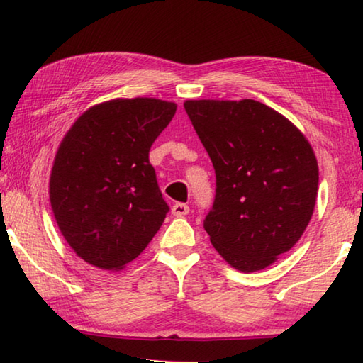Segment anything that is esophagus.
Segmentation results:
<instances>
[{"label":"esophagus","mask_w":363,"mask_h":363,"mask_svg":"<svg viewBox=\"0 0 363 363\" xmlns=\"http://www.w3.org/2000/svg\"><path fill=\"white\" fill-rule=\"evenodd\" d=\"M171 213H173L177 218H182V216H186V214H189V206L186 203H176V205H173V208H171Z\"/></svg>","instance_id":"obj_1"}]
</instances>
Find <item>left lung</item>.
<instances>
[{"instance_id":"left-lung-1","label":"left lung","mask_w":363,"mask_h":363,"mask_svg":"<svg viewBox=\"0 0 363 363\" xmlns=\"http://www.w3.org/2000/svg\"><path fill=\"white\" fill-rule=\"evenodd\" d=\"M184 108L216 171L205 219L213 247L240 272L269 267L298 243L314 213V149L286 116L253 99H192Z\"/></svg>"}]
</instances>
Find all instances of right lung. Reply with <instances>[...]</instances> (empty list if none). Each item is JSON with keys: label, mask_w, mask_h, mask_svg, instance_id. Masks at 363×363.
Listing matches in <instances>:
<instances>
[{"label": "right lung", "mask_w": 363, "mask_h": 363, "mask_svg": "<svg viewBox=\"0 0 363 363\" xmlns=\"http://www.w3.org/2000/svg\"><path fill=\"white\" fill-rule=\"evenodd\" d=\"M155 97L89 107L60 140L49 177L59 230L91 266L125 269L155 237L168 213L149 150L176 113Z\"/></svg>", "instance_id": "obj_1"}]
</instances>
